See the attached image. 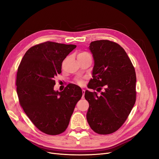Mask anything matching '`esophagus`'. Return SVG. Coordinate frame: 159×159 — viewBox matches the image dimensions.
Wrapping results in <instances>:
<instances>
[{"mask_svg":"<svg viewBox=\"0 0 159 159\" xmlns=\"http://www.w3.org/2000/svg\"><path fill=\"white\" fill-rule=\"evenodd\" d=\"M82 91H83V94H82V99H84V95H85V89H82Z\"/></svg>","mask_w":159,"mask_h":159,"instance_id":"obj_1","label":"esophagus"}]
</instances>
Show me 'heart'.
<instances>
[{
  "instance_id": "b5f03b06",
  "label": "heart",
  "mask_w": 159,
  "mask_h": 159,
  "mask_svg": "<svg viewBox=\"0 0 159 159\" xmlns=\"http://www.w3.org/2000/svg\"><path fill=\"white\" fill-rule=\"evenodd\" d=\"M81 54H88V53H86V52H82V53H81ZM78 83L79 84H81V81L80 80H78Z\"/></svg>"
}]
</instances>
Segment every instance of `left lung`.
<instances>
[{"mask_svg": "<svg viewBox=\"0 0 159 159\" xmlns=\"http://www.w3.org/2000/svg\"><path fill=\"white\" fill-rule=\"evenodd\" d=\"M89 49L94 66L89 89L85 98L89 103L86 117L93 131L114 133L126 121L136 101V74L127 53L118 44L107 40L91 42Z\"/></svg>", "mask_w": 159, "mask_h": 159, "instance_id": "obj_1", "label": "left lung"}]
</instances>
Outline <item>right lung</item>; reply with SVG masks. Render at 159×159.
Listing matches in <instances>:
<instances>
[{"mask_svg":"<svg viewBox=\"0 0 159 159\" xmlns=\"http://www.w3.org/2000/svg\"><path fill=\"white\" fill-rule=\"evenodd\" d=\"M75 48L48 41L31 47L19 65L16 85L20 104L33 124L46 134L65 131L82 96L81 89L73 84L61 92L54 90V77L61 74L62 61Z\"/></svg>","mask_w":159,"mask_h":159,"instance_id":"obj_1","label":"right lung"}]
</instances>
